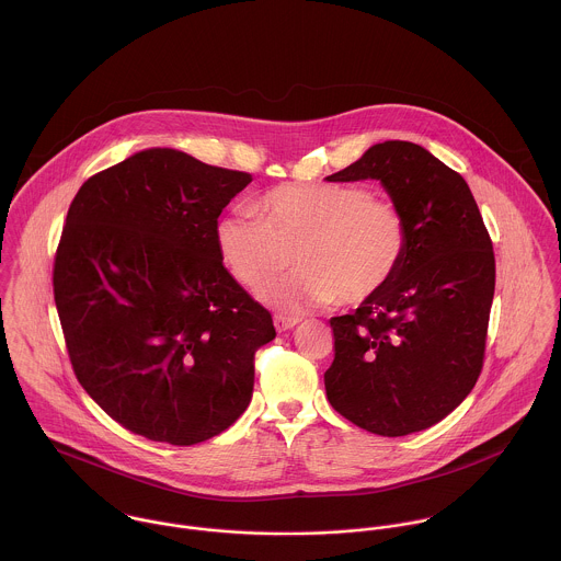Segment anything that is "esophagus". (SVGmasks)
Wrapping results in <instances>:
<instances>
[{"label":"esophagus","mask_w":561,"mask_h":561,"mask_svg":"<svg viewBox=\"0 0 561 561\" xmlns=\"http://www.w3.org/2000/svg\"><path fill=\"white\" fill-rule=\"evenodd\" d=\"M301 322V318H297V316H282V313H277L275 318H273V324H275V329L282 333V331H288V329H295L297 324Z\"/></svg>","instance_id":"34e87169"}]
</instances>
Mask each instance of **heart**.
I'll list each match as a JSON object with an SVG mask.
<instances>
[{
	"label": "heart",
	"instance_id": "heart-1",
	"mask_svg": "<svg viewBox=\"0 0 561 561\" xmlns=\"http://www.w3.org/2000/svg\"><path fill=\"white\" fill-rule=\"evenodd\" d=\"M254 211L217 221L219 259L245 288L284 275L295 254L301 271L262 297L284 311L307 305H363L397 277L410 243L401 207L356 183H282Z\"/></svg>",
	"mask_w": 561,
	"mask_h": 561
}]
</instances>
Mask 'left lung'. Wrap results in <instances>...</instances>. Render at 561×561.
<instances>
[{"instance_id": "obj_1", "label": "left lung", "mask_w": 561, "mask_h": 561, "mask_svg": "<svg viewBox=\"0 0 561 561\" xmlns=\"http://www.w3.org/2000/svg\"><path fill=\"white\" fill-rule=\"evenodd\" d=\"M327 179H378L410 228L408 254L387 290L331 318L327 397L365 432H423L480 376L495 290L491 237L466 179L421 145L378 142Z\"/></svg>"}]
</instances>
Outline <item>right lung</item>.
I'll return each instance as SVG.
<instances>
[{
	"instance_id": "obj_1",
	"label": "right lung",
	"mask_w": 561,
	"mask_h": 561,
	"mask_svg": "<svg viewBox=\"0 0 561 561\" xmlns=\"http://www.w3.org/2000/svg\"><path fill=\"white\" fill-rule=\"evenodd\" d=\"M252 174L145 149L89 176L53 264L77 380L119 425L192 446L250 405L271 313L226 271L217 217Z\"/></svg>"
}]
</instances>
